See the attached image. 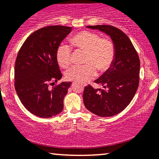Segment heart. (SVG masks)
I'll use <instances>...</instances> for the list:
<instances>
[{"mask_svg": "<svg viewBox=\"0 0 159 159\" xmlns=\"http://www.w3.org/2000/svg\"><path fill=\"white\" fill-rule=\"evenodd\" d=\"M70 43L75 51L84 52L81 67H74L65 74L68 81L85 83L95 76L96 70L103 73L111 67L115 59V45L111 39L101 37L91 31H82L70 37ZM71 49L65 44H60L56 49V61L60 67L67 68L71 61Z\"/></svg>", "mask_w": 159, "mask_h": 159, "instance_id": "obj_1", "label": "heart"}]
</instances>
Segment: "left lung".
Masks as SVG:
<instances>
[{"label": "left lung", "instance_id": "8db88e82", "mask_svg": "<svg viewBox=\"0 0 159 159\" xmlns=\"http://www.w3.org/2000/svg\"><path fill=\"white\" fill-rule=\"evenodd\" d=\"M111 37L116 49L111 67L94 82L103 89L85 86L84 103L96 115L111 116L120 113L129 105L139 84L140 61L138 53L129 38L123 31L109 25H88Z\"/></svg>", "mask_w": 159, "mask_h": 159}]
</instances>
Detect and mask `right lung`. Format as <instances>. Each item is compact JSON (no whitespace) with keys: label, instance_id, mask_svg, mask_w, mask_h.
Here are the masks:
<instances>
[{"label":"right lung","instance_id":"obj_1","mask_svg":"<svg viewBox=\"0 0 159 159\" xmlns=\"http://www.w3.org/2000/svg\"><path fill=\"white\" fill-rule=\"evenodd\" d=\"M72 31L71 27L50 25L32 33L18 52L15 66V88L28 111L48 118L61 112L64 98L71 82H61L56 61L58 46Z\"/></svg>","mask_w":159,"mask_h":159}]
</instances>
